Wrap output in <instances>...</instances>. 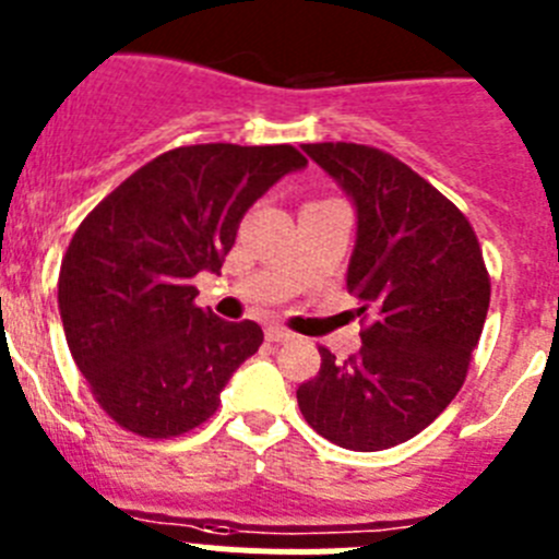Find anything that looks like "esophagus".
I'll return each mask as SVG.
<instances>
[{
    "label": "esophagus",
    "mask_w": 559,
    "mask_h": 559,
    "mask_svg": "<svg viewBox=\"0 0 559 559\" xmlns=\"http://www.w3.org/2000/svg\"><path fill=\"white\" fill-rule=\"evenodd\" d=\"M265 337H269L271 343H285L294 337V332L285 330V326H269V330H265Z\"/></svg>",
    "instance_id": "esophagus-1"
}]
</instances>
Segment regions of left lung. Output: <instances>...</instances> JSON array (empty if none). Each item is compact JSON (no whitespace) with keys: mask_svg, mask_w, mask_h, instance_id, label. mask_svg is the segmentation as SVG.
I'll return each instance as SVG.
<instances>
[{"mask_svg":"<svg viewBox=\"0 0 559 559\" xmlns=\"http://www.w3.org/2000/svg\"><path fill=\"white\" fill-rule=\"evenodd\" d=\"M357 204L346 288L360 301L362 346L296 391L321 438L380 452L416 438L463 388L490 305V274L463 210L407 163L362 143H305Z\"/></svg>","mask_w":559,"mask_h":559,"instance_id":"obj_1","label":"left lung"}]
</instances>
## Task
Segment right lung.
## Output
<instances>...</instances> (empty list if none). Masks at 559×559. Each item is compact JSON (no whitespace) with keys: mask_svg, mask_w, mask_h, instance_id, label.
<instances>
[{"mask_svg":"<svg viewBox=\"0 0 559 559\" xmlns=\"http://www.w3.org/2000/svg\"><path fill=\"white\" fill-rule=\"evenodd\" d=\"M305 163L288 143L177 146L82 218L60 263V319L76 368L121 429L152 440L191 432L260 349L254 321L197 307L193 276L222 271L246 210Z\"/></svg>","mask_w":559,"mask_h":559,"instance_id":"1","label":"right lung"}]
</instances>
